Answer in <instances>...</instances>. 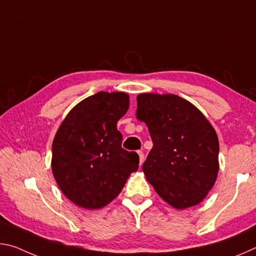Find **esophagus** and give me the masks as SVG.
I'll return each instance as SVG.
<instances>
[{"mask_svg": "<svg viewBox=\"0 0 256 256\" xmlns=\"http://www.w3.org/2000/svg\"><path fill=\"white\" fill-rule=\"evenodd\" d=\"M138 158H140V166H141V164L144 162V154L142 151H138Z\"/></svg>", "mask_w": 256, "mask_h": 256, "instance_id": "esophagus-1", "label": "esophagus"}]
</instances>
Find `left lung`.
<instances>
[{
    "mask_svg": "<svg viewBox=\"0 0 256 256\" xmlns=\"http://www.w3.org/2000/svg\"><path fill=\"white\" fill-rule=\"evenodd\" d=\"M136 118L148 126L154 146L142 166L158 196L176 209L196 206L214 185L219 141L198 108L176 94H141Z\"/></svg>",
    "mask_w": 256,
    "mask_h": 256,
    "instance_id": "left-lung-1",
    "label": "left lung"
}]
</instances>
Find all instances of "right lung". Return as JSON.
Masks as SVG:
<instances>
[{
  "mask_svg": "<svg viewBox=\"0 0 256 256\" xmlns=\"http://www.w3.org/2000/svg\"><path fill=\"white\" fill-rule=\"evenodd\" d=\"M128 94L99 92L72 108L52 146V170L68 200L100 209L118 196L138 168V156L122 148L116 128L128 110Z\"/></svg>",
  "mask_w": 256,
  "mask_h": 256,
  "instance_id": "right-lung-1",
  "label": "right lung"
}]
</instances>
